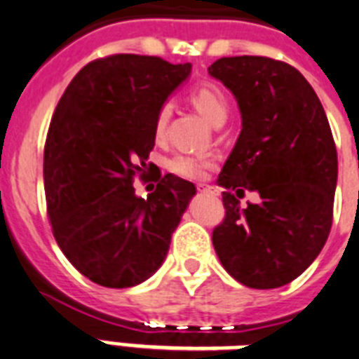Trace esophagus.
Instances as JSON below:
<instances>
[{
	"label": "esophagus",
	"mask_w": 359,
	"mask_h": 359,
	"mask_svg": "<svg viewBox=\"0 0 359 359\" xmlns=\"http://www.w3.org/2000/svg\"><path fill=\"white\" fill-rule=\"evenodd\" d=\"M197 189H199V191H206V194H215L214 186L203 184V182H201V184H197Z\"/></svg>",
	"instance_id": "34e87169"
}]
</instances>
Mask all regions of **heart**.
Segmentation results:
<instances>
[{
  "mask_svg": "<svg viewBox=\"0 0 359 359\" xmlns=\"http://www.w3.org/2000/svg\"><path fill=\"white\" fill-rule=\"evenodd\" d=\"M189 99L197 110H199L210 123L223 125L225 123L226 116H229V99H226L225 92L217 86V84L205 83L199 84L197 88L191 90ZM171 118V103L165 101L156 112V119H154V130L158 136L165 133L168 121ZM212 165V158L203 156V154H191V153H179L175 154L170 160L168 168L171 173L184 177V179H203Z\"/></svg>",
  "mask_w": 359,
  "mask_h": 359,
  "instance_id": "heart-1",
  "label": "heart"
}]
</instances>
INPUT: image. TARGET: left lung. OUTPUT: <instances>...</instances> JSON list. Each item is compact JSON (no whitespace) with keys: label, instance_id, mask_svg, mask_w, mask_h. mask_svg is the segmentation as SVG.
Segmentation results:
<instances>
[{"label":"left lung","instance_id":"1","mask_svg":"<svg viewBox=\"0 0 359 359\" xmlns=\"http://www.w3.org/2000/svg\"><path fill=\"white\" fill-rule=\"evenodd\" d=\"M238 99L243 129L219 173L225 217L212 232L243 285L273 290L302 275L334 217L337 151L321 101L299 69L269 57H223L208 68ZM236 194H261L239 210Z\"/></svg>","mask_w":359,"mask_h":359}]
</instances>
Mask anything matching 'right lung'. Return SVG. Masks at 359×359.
I'll list each match as a JSON object with an SVG mask.
<instances>
[{
  "label": "right lung",
  "mask_w": 359,
  "mask_h": 359,
  "mask_svg": "<svg viewBox=\"0 0 359 359\" xmlns=\"http://www.w3.org/2000/svg\"><path fill=\"white\" fill-rule=\"evenodd\" d=\"M189 64L119 53L88 62L49 123L43 188L55 240L75 269L104 287L147 280L164 262L195 186L156 171L136 197L134 179L154 164V119Z\"/></svg>",
  "instance_id": "1"
}]
</instances>
